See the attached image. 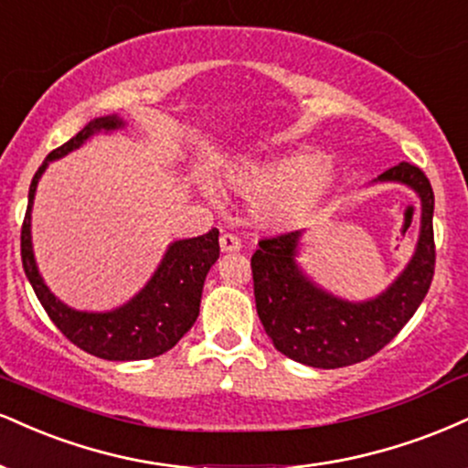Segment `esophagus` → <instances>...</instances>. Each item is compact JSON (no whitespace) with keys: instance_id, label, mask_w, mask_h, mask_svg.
Wrapping results in <instances>:
<instances>
[{"instance_id":"34e87169","label":"esophagus","mask_w":468,"mask_h":468,"mask_svg":"<svg viewBox=\"0 0 468 468\" xmlns=\"http://www.w3.org/2000/svg\"><path fill=\"white\" fill-rule=\"evenodd\" d=\"M218 243H221L223 254H234V251H240V240H239V236H234V234H223L221 239H218Z\"/></svg>"}]
</instances>
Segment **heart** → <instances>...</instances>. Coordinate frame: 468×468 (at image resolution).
Instances as JSON below:
<instances>
[{
    "label": "heart",
    "instance_id": "b5f03b06",
    "mask_svg": "<svg viewBox=\"0 0 468 468\" xmlns=\"http://www.w3.org/2000/svg\"><path fill=\"white\" fill-rule=\"evenodd\" d=\"M335 170L311 151H293L267 162H240L223 173L221 184L234 195L254 203L262 228L289 232L309 223L328 192Z\"/></svg>",
    "mask_w": 468,
    "mask_h": 468
}]
</instances>
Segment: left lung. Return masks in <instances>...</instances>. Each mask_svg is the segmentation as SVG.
I'll list each match as a JSON object with an SVG mask.
<instances>
[{
	"instance_id": "obj_1",
	"label": "left lung",
	"mask_w": 468,
	"mask_h": 468,
	"mask_svg": "<svg viewBox=\"0 0 468 468\" xmlns=\"http://www.w3.org/2000/svg\"><path fill=\"white\" fill-rule=\"evenodd\" d=\"M377 181L416 192L420 232L408 265L375 298L353 302L320 287L298 262L302 232L261 240L251 256L258 317L276 350L298 364L333 370L366 361L397 337L430 291L436 265L430 179L419 166L400 162Z\"/></svg>"
}]
</instances>
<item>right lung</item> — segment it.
Listing matches in <instances>:
<instances>
[{"label":"right lung","instance_id":"add662e5","mask_svg":"<svg viewBox=\"0 0 468 468\" xmlns=\"http://www.w3.org/2000/svg\"><path fill=\"white\" fill-rule=\"evenodd\" d=\"M118 129H124L120 115L93 118L69 142L49 153L38 166L27 192V210L21 228V262L49 320L71 344L107 361H140L173 348L199 317L203 282L210 267L218 261V229L212 228L197 239L170 243L151 280L129 302L112 311H79L60 302L38 273L32 250V206L38 179L46 173L48 164L69 155L93 135L113 133Z\"/></svg>","mask_w":468,"mask_h":468}]
</instances>
